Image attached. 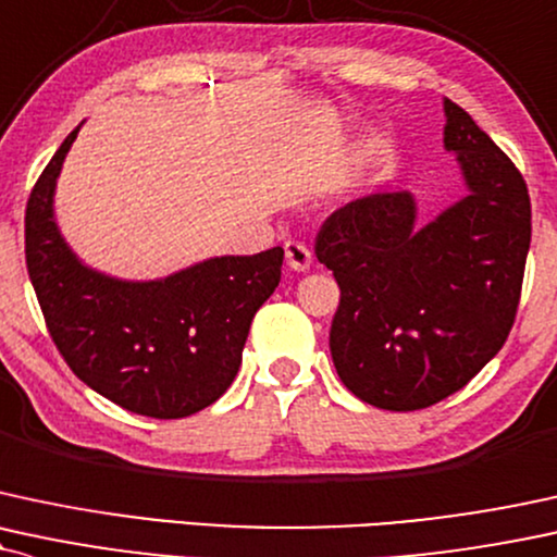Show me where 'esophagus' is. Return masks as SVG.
Listing matches in <instances>:
<instances>
[{"label":"esophagus","instance_id":"obj_1","mask_svg":"<svg viewBox=\"0 0 557 557\" xmlns=\"http://www.w3.org/2000/svg\"><path fill=\"white\" fill-rule=\"evenodd\" d=\"M285 259H287V267H290V270L306 272L308 267H311V249H308L306 244H300V240H287Z\"/></svg>","mask_w":557,"mask_h":557}]
</instances>
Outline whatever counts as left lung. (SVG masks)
<instances>
[{"instance_id": "obj_1", "label": "left lung", "mask_w": 557, "mask_h": 557, "mask_svg": "<svg viewBox=\"0 0 557 557\" xmlns=\"http://www.w3.org/2000/svg\"><path fill=\"white\" fill-rule=\"evenodd\" d=\"M444 109V145L470 194L425 227H414L407 191L368 194L334 210L313 244L339 285L334 368L379 410H425L465 388L519 311L532 240L527 181L461 106Z\"/></svg>"}]
</instances>
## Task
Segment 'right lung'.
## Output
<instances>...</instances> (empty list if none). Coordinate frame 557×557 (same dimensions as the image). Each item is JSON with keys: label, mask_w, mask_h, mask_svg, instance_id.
Wrapping results in <instances>:
<instances>
[{"label": "right lung", "mask_w": 557, "mask_h": 557, "mask_svg": "<svg viewBox=\"0 0 557 557\" xmlns=\"http://www.w3.org/2000/svg\"><path fill=\"white\" fill-rule=\"evenodd\" d=\"M77 132L49 160L25 207V264L46 330L72 373L113 405L156 420L205 410L236 379L251 319L280 285L285 251L210 259L156 283L87 270L51 210Z\"/></svg>", "instance_id": "right-lung-1"}]
</instances>
